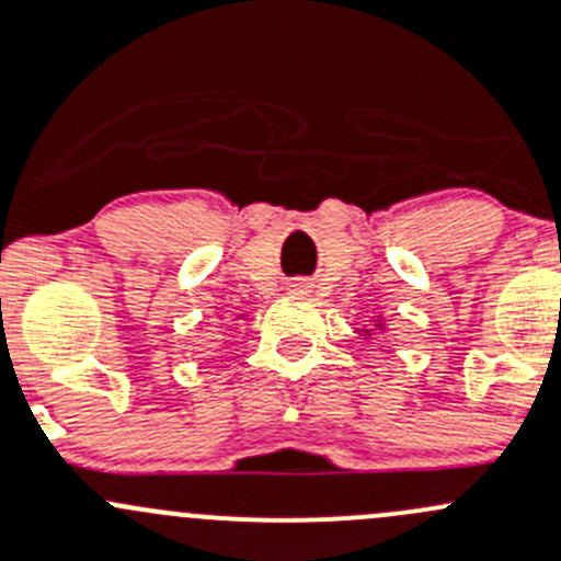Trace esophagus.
<instances>
[{
  "instance_id": "1",
  "label": "esophagus",
  "mask_w": 561,
  "mask_h": 561,
  "mask_svg": "<svg viewBox=\"0 0 561 561\" xmlns=\"http://www.w3.org/2000/svg\"><path fill=\"white\" fill-rule=\"evenodd\" d=\"M290 287H293V290H298V293H307V282H304V279H296V282H290Z\"/></svg>"
}]
</instances>
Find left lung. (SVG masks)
Wrapping results in <instances>:
<instances>
[{
  "mask_svg": "<svg viewBox=\"0 0 561 561\" xmlns=\"http://www.w3.org/2000/svg\"><path fill=\"white\" fill-rule=\"evenodd\" d=\"M375 325H378V329L383 331V323H380V318H378V323H375ZM364 336H369V329H364Z\"/></svg>",
  "mask_w": 561,
  "mask_h": 561,
  "instance_id": "left-lung-1",
  "label": "left lung"
}]
</instances>
